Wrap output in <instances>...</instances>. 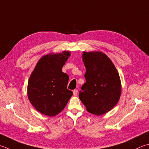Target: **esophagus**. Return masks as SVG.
Here are the masks:
<instances>
[{
  "label": "esophagus",
  "mask_w": 149,
  "mask_h": 149,
  "mask_svg": "<svg viewBox=\"0 0 149 149\" xmlns=\"http://www.w3.org/2000/svg\"><path fill=\"white\" fill-rule=\"evenodd\" d=\"M73 93H74V96H77V93H78V91L77 90V89H75V90L73 91Z\"/></svg>",
  "instance_id": "34e87169"
}]
</instances>
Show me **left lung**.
Instances as JSON below:
<instances>
[{
	"label": "left lung",
	"mask_w": 149,
	"mask_h": 149,
	"mask_svg": "<svg viewBox=\"0 0 149 149\" xmlns=\"http://www.w3.org/2000/svg\"><path fill=\"white\" fill-rule=\"evenodd\" d=\"M82 57L86 68V83L81 86L79 97L89 113L102 115L113 109L119 100V74L104 53L83 52Z\"/></svg>",
	"instance_id": "8db88e82"
}]
</instances>
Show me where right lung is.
<instances>
[{
	"label": "right lung",
	"mask_w": 149,
	"mask_h": 149,
	"mask_svg": "<svg viewBox=\"0 0 149 149\" xmlns=\"http://www.w3.org/2000/svg\"><path fill=\"white\" fill-rule=\"evenodd\" d=\"M70 56L68 51L49 54L38 62L28 82V97L32 105L42 114H58L73 95L67 88L69 77L62 68Z\"/></svg>",
	"instance_id": "1"
}]
</instances>
